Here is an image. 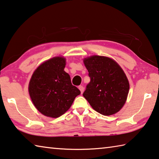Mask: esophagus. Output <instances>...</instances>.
<instances>
[{
  "instance_id": "esophagus-1",
  "label": "esophagus",
  "mask_w": 159,
  "mask_h": 159,
  "mask_svg": "<svg viewBox=\"0 0 159 159\" xmlns=\"http://www.w3.org/2000/svg\"><path fill=\"white\" fill-rule=\"evenodd\" d=\"M79 89H80V92H81V94H82L83 92V91H84V88H83V86L80 85L79 87Z\"/></svg>"
}]
</instances>
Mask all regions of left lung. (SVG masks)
Listing matches in <instances>:
<instances>
[{"label":"left lung","mask_w":159,"mask_h":159,"mask_svg":"<svg viewBox=\"0 0 159 159\" xmlns=\"http://www.w3.org/2000/svg\"><path fill=\"white\" fill-rule=\"evenodd\" d=\"M83 62L90 78L83 97L100 114L116 113L125 105L129 90L122 69L115 60L104 56H93Z\"/></svg>","instance_id":"obj_1"}]
</instances>
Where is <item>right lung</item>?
<instances>
[{
  "label": "right lung",
  "mask_w": 159,
  "mask_h": 159,
  "mask_svg": "<svg viewBox=\"0 0 159 159\" xmlns=\"http://www.w3.org/2000/svg\"><path fill=\"white\" fill-rule=\"evenodd\" d=\"M65 62L64 57H53L39 65L31 77L30 97L36 108L45 116H61L80 94L64 71Z\"/></svg>",
  "instance_id": "right-lung-1"
}]
</instances>
